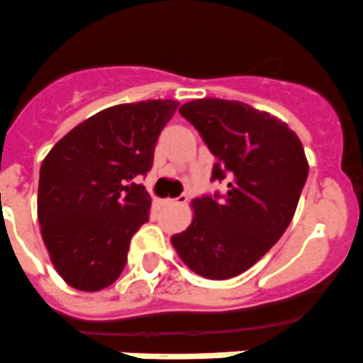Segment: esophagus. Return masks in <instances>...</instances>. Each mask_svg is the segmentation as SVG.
I'll list each match as a JSON object with an SVG mask.
<instances>
[{
  "mask_svg": "<svg viewBox=\"0 0 363 363\" xmlns=\"http://www.w3.org/2000/svg\"><path fill=\"white\" fill-rule=\"evenodd\" d=\"M186 201H189V197L185 196V194H182L180 197H177V199H167V204H174V206H183V204H186Z\"/></svg>",
  "mask_w": 363,
  "mask_h": 363,
  "instance_id": "34e87169",
  "label": "esophagus"
}]
</instances>
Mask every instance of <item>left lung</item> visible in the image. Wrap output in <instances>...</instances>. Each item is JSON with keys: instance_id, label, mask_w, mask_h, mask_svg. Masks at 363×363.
<instances>
[{"instance_id": "1", "label": "left lung", "mask_w": 363, "mask_h": 363, "mask_svg": "<svg viewBox=\"0 0 363 363\" xmlns=\"http://www.w3.org/2000/svg\"><path fill=\"white\" fill-rule=\"evenodd\" d=\"M180 114L216 157L211 180L227 182V194L194 199L192 223L171 244L197 275L232 279L289 227L308 178L305 149L284 121L237 100H192Z\"/></svg>"}]
</instances>
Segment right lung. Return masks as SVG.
Segmentation results:
<instances>
[{"instance_id": "right-lung-1", "label": "right lung", "mask_w": 363, "mask_h": 363, "mask_svg": "<svg viewBox=\"0 0 363 363\" xmlns=\"http://www.w3.org/2000/svg\"><path fill=\"white\" fill-rule=\"evenodd\" d=\"M178 102L145 100L104 108L72 128L40 169L38 220L58 275L77 291L118 280L130 240L149 220L152 199L131 183L147 174Z\"/></svg>"}]
</instances>
